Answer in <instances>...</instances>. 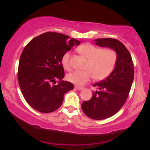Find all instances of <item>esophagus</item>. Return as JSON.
<instances>
[{"instance_id": "esophagus-1", "label": "esophagus", "mask_w": 150, "mask_h": 150, "mask_svg": "<svg viewBox=\"0 0 150 150\" xmlns=\"http://www.w3.org/2000/svg\"><path fill=\"white\" fill-rule=\"evenodd\" d=\"M75 88H76L77 89H78V90H81V89H83L84 87H80V86H75Z\"/></svg>"}]
</instances>
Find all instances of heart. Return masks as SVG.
Returning a JSON list of instances; mask_svg holds the SVG:
<instances>
[{
	"mask_svg": "<svg viewBox=\"0 0 150 150\" xmlns=\"http://www.w3.org/2000/svg\"><path fill=\"white\" fill-rule=\"evenodd\" d=\"M80 54L87 59L85 71H76L68 74L67 79L69 82L77 85H84L94 77L95 80L100 81L111 75L116 65V51L111 48L101 49L89 43L82 44L77 49ZM70 54L65 53L61 58V63L65 70H71Z\"/></svg>",
	"mask_w": 150,
	"mask_h": 150,
	"instance_id": "obj_1",
	"label": "heart"
}]
</instances>
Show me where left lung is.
Returning a JSON list of instances; mask_svg holds the SVG:
<instances>
[{"label":"left lung","instance_id":"obj_1","mask_svg":"<svg viewBox=\"0 0 150 150\" xmlns=\"http://www.w3.org/2000/svg\"><path fill=\"white\" fill-rule=\"evenodd\" d=\"M96 44L114 49L118 55L115 69L104 80L94 84L97 88L89 101L82 103L86 116L102 120L113 116L128 99L134 78V65L131 55L120 41L110 38L97 39Z\"/></svg>","mask_w":150,"mask_h":150}]
</instances>
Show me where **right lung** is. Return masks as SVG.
<instances>
[{
	"label": "right lung",
	"instance_id": "add662e5",
	"mask_svg": "<svg viewBox=\"0 0 150 150\" xmlns=\"http://www.w3.org/2000/svg\"><path fill=\"white\" fill-rule=\"evenodd\" d=\"M80 41L57 32L40 34L26 45L19 61L18 79L26 101L41 113L56 111L63 104V96L74 88L63 81V55ZM59 80L58 85H52Z\"/></svg>",
	"mask_w": 150,
	"mask_h": 150
}]
</instances>
